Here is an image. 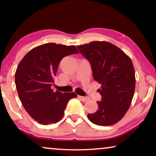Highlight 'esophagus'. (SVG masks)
<instances>
[{
    "instance_id": "esophagus-1",
    "label": "esophagus",
    "mask_w": 156,
    "mask_h": 156,
    "mask_svg": "<svg viewBox=\"0 0 156 156\" xmlns=\"http://www.w3.org/2000/svg\"><path fill=\"white\" fill-rule=\"evenodd\" d=\"M79 98H80L81 100H83V102H86L87 101V100H89V98L88 97H86V96H79Z\"/></svg>"
}]
</instances>
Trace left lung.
<instances>
[{"mask_svg": "<svg viewBox=\"0 0 156 156\" xmlns=\"http://www.w3.org/2000/svg\"><path fill=\"white\" fill-rule=\"evenodd\" d=\"M77 47L90 62L94 79L101 84L98 109L88 113L89 120L100 126L114 125L126 114L135 91V70L131 60L109 42L93 41Z\"/></svg>", "mask_w": 156, "mask_h": 156, "instance_id": "obj_1", "label": "left lung"}]
</instances>
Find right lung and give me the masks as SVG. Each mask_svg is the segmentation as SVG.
Segmentation results:
<instances>
[{"mask_svg": "<svg viewBox=\"0 0 156 156\" xmlns=\"http://www.w3.org/2000/svg\"><path fill=\"white\" fill-rule=\"evenodd\" d=\"M78 53L73 45L46 43L30 50L18 64L15 73L18 96L26 112L41 125L59 122L69 100L77 97L73 92H54L51 86L60 60Z\"/></svg>", "mask_w": 156, "mask_h": 156, "instance_id": "right-lung-1", "label": "right lung"}]
</instances>
